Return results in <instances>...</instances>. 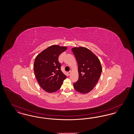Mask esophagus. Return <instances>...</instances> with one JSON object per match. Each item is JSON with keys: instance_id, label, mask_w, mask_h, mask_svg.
I'll use <instances>...</instances> for the list:
<instances>
[{"instance_id": "esophagus-1", "label": "esophagus", "mask_w": 134, "mask_h": 134, "mask_svg": "<svg viewBox=\"0 0 134 134\" xmlns=\"http://www.w3.org/2000/svg\"><path fill=\"white\" fill-rule=\"evenodd\" d=\"M71 71L68 72V74L69 75H70V74H71Z\"/></svg>"}]
</instances>
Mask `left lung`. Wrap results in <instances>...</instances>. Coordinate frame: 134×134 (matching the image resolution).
Segmentation results:
<instances>
[{
    "label": "left lung",
    "mask_w": 134,
    "mask_h": 134,
    "mask_svg": "<svg viewBox=\"0 0 134 134\" xmlns=\"http://www.w3.org/2000/svg\"><path fill=\"white\" fill-rule=\"evenodd\" d=\"M72 51L75 55L78 66L79 78L73 83L74 89L85 94L93 89L102 72L99 59L88 49L81 47H74Z\"/></svg>",
    "instance_id": "obj_1"
}]
</instances>
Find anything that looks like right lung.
Wrapping results in <instances>:
<instances>
[{
  "instance_id": "1",
  "label": "right lung",
  "mask_w": 134,
  "mask_h": 134,
  "mask_svg": "<svg viewBox=\"0 0 134 134\" xmlns=\"http://www.w3.org/2000/svg\"><path fill=\"white\" fill-rule=\"evenodd\" d=\"M67 49L66 47L53 45L36 57L34 73L40 86L47 92L57 91L67 77L61 70V64L58 61L59 55Z\"/></svg>"
}]
</instances>
